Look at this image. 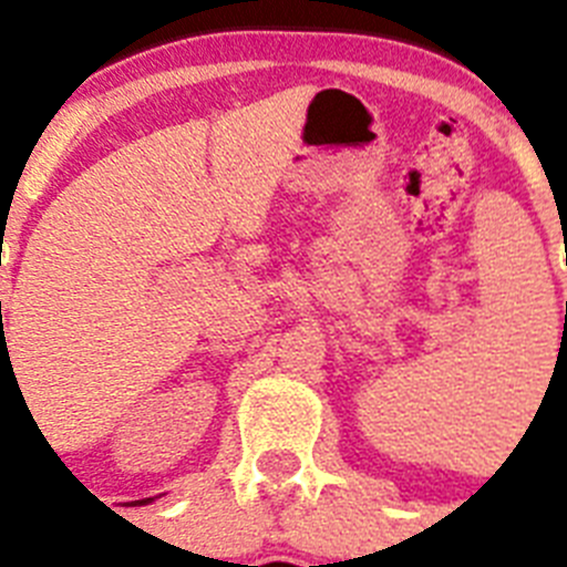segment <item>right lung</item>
Here are the masks:
<instances>
[{"label": "right lung", "mask_w": 567, "mask_h": 567, "mask_svg": "<svg viewBox=\"0 0 567 567\" xmlns=\"http://www.w3.org/2000/svg\"><path fill=\"white\" fill-rule=\"evenodd\" d=\"M4 330V328H2ZM8 361H10V355H8ZM141 503H150V499H141Z\"/></svg>", "instance_id": "right-lung-1"}]
</instances>
